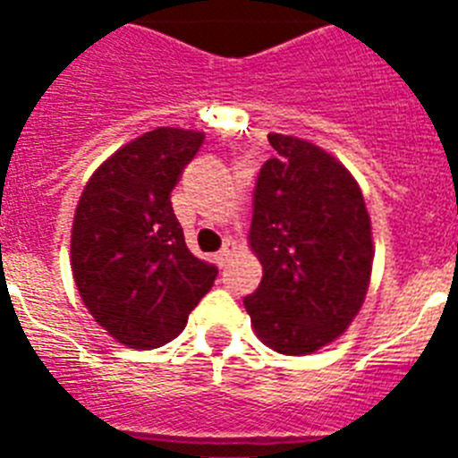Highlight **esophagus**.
I'll return each mask as SVG.
<instances>
[{
    "label": "esophagus",
    "instance_id": "1",
    "mask_svg": "<svg viewBox=\"0 0 458 458\" xmlns=\"http://www.w3.org/2000/svg\"><path fill=\"white\" fill-rule=\"evenodd\" d=\"M236 252V245H233V241H226L225 245H222V250L220 252L216 254V259H217V264L220 266H225L226 261H229V259H232V254Z\"/></svg>",
    "mask_w": 458,
    "mask_h": 458
}]
</instances>
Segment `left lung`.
<instances>
[{"mask_svg":"<svg viewBox=\"0 0 458 458\" xmlns=\"http://www.w3.org/2000/svg\"><path fill=\"white\" fill-rule=\"evenodd\" d=\"M268 141L277 156L259 172L248 236L264 277L245 310L268 349L310 355L342 337L365 302L371 217L333 153L279 132Z\"/></svg>","mask_w":458,"mask_h":458,"instance_id":"left-lung-1","label":"left lung"}]
</instances>
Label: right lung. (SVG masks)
Wrapping results in <instances>:
<instances>
[{"instance_id": "obj_1", "label": "right lung", "mask_w": 458, "mask_h": 458, "mask_svg": "<svg viewBox=\"0 0 458 458\" xmlns=\"http://www.w3.org/2000/svg\"><path fill=\"white\" fill-rule=\"evenodd\" d=\"M204 132L156 128L91 174L71 232V268L84 307L128 349H157L183 333L217 268L185 245L169 192Z\"/></svg>"}]
</instances>
